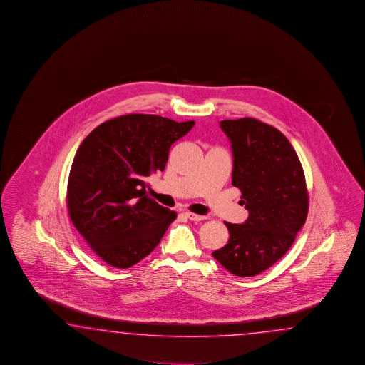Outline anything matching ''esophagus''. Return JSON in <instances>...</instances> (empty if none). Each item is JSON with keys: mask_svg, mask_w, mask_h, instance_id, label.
Listing matches in <instances>:
<instances>
[{"mask_svg": "<svg viewBox=\"0 0 365 365\" xmlns=\"http://www.w3.org/2000/svg\"><path fill=\"white\" fill-rule=\"evenodd\" d=\"M185 215L189 217L190 220H193V222H200V220H205V219H206V217H203V215H198V214H194V212H190V211L185 212Z\"/></svg>", "mask_w": 365, "mask_h": 365, "instance_id": "34e87169", "label": "esophagus"}]
</instances>
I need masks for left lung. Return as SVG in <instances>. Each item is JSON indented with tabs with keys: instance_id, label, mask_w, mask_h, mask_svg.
Listing matches in <instances>:
<instances>
[{
	"instance_id": "obj_1",
	"label": "left lung",
	"mask_w": 365,
	"mask_h": 365,
	"mask_svg": "<svg viewBox=\"0 0 365 365\" xmlns=\"http://www.w3.org/2000/svg\"><path fill=\"white\" fill-rule=\"evenodd\" d=\"M220 126L232 143V185L240 189L249 217L244 225L225 222L230 239L212 256L233 275L255 277L287 253L305 223V175L295 148L277 128L253 117Z\"/></svg>"
}]
</instances>
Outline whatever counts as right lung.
Segmentation results:
<instances>
[{"label":"right lung","mask_w":365,"mask_h":365,"mask_svg":"<svg viewBox=\"0 0 365 365\" xmlns=\"http://www.w3.org/2000/svg\"><path fill=\"white\" fill-rule=\"evenodd\" d=\"M195 123L132 113L96 126L70 168V220L106 264L129 269L148 256L176 212L146 195L150 173L163 171L172 145Z\"/></svg>","instance_id":"obj_1"}]
</instances>
